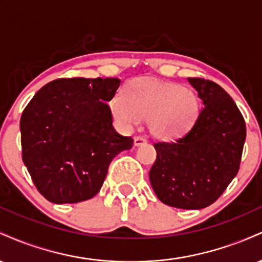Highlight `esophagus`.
Returning a JSON list of instances; mask_svg holds the SVG:
<instances>
[{
  "instance_id": "obj_1",
  "label": "esophagus",
  "mask_w": 262,
  "mask_h": 262,
  "mask_svg": "<svg viewBox=\"0 0 262 262\" xmlns=\"http://www.w3.org/2000/svg\"><path fill=\"white\" fill-rule=\"evenodd\" d=\"M144 144H146V139H144V138H141V137H135L134 138V145L135 146L144 145Z\"/></svg>"
}]
</instances>
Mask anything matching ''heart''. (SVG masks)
<instances>
[{
    "mask_svg": "<svg viewBox=\"0 0 262 262\" xmlns=\"http://www.w3.org/2000/svg\"><path fill=\"white\" fill-rule=\"evenodd\" d=\"M117 123L129 130L149 119L154 137L173 140L194 125L201 112L196 92L176 83L143 79L133 83L130 91H119L111 101Z\"/></svg>",
    "mask_w": 262,
    "mask_h": 262,
    "instance_id": "obj_1",
    "label": "heart"
}]
</instances>
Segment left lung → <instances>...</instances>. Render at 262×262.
Masks as SVG:
<instances>
[{"label": "left lung", "mask_w": 262, "mask_h": 262, "mask_svg": "<svg viewBox=\"0 0 262 262\" xmlns=\"http://www.w3.org/2000/svg\"><path fill=\"white\" fill-rule=\"evenodd\" d=\"M203 102L197 122L172 143L154 144L150 183L162 203L202 209L221 197L236 176L246 138L245 121L233 98L212 81L189 77Z\"/></svg>", "instance_id": "8db88e82"}]
</instances>
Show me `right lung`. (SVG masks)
<instances>
[{
	"label": "right lung",
	"instance_id": "obj_1",
	"mask_svg": "<svg viewBox=\"0 0 262 262\" xmlns=\"http://www.w3.org/2000/svg\"><path fill=\"white\" fill-rule=\"evenodd\" d=\"M121 80L59 79L41 87L20 117L22 159L35 187L53 203L98 193L111 161L133 145L114 129L113 98Z\"/></svg>",
	"mask_w": 262,
	"mask_h": 262
}]
</instances>
